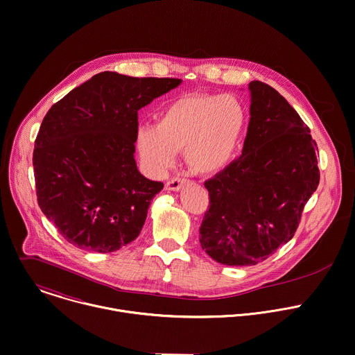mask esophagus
Instances as JSON below:
<instances>
[{"label": "esophagus", "mask_w": 355, "mask_h": 355, "mask_svg": "<svg viewBox=\"0 0 355 355\" xmlns=\"http://www.w3.org/2000/svg\"><path fill=\"white\" fill-rule=\"evenodd\" d=\"M185 182H187V180H184V178H173V180L166 182V189L167 191H175V192L181 191L182 187L185 185Z\"/></svg>", "instance_id": "obj_1"}]
</instances>
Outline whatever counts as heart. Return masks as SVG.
Listing matches in <instances>:
<instances>
[{"label": "heart", "mask_w": 355, "mask_h": 355, "mask_svg": "<svg viewBox=\"0 0 355 355\" xmlns=\"http://www.w3.org/2000/svg\"><path fill=\"white\" fill-rule=\"evenodd\" d=\"M244 127L245 111L235 97L191 94L167 105L155 127H142L137 148L155 175L167 171L181 150L193 173L209 175L231 162Z\"/></svg>", "instance_id": "b5f03b06"}]
</instances>
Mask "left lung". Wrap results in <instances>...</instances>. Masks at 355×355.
I'll return each mask as SVG.
<instances>
[{
	"label": "left lung",
	"instance_id": "1",
	"mask_svg": "<svg viewBox=\"0 0 355 355\" xmlns=\"http://www.w3.org/2000/svg\"><path fill=\"white\" fill-rule=\"evenodd\" d=\"M243 155L205 182L210 205L202 250L227 266H254L288 243L319 184L318 146L298 112L272 86L252 80Z\"/></svg>",
	"mask_w": 355,
	"mask_h": 355
}]
</instances>
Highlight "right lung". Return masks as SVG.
I'll use <instances>...</instances> for the list:
<instances>
[{
	"mask_svg": "<svg viewBox=\"0 0 355 355\" xmlns=\"http://www.w3.org/2000/svg\"><path fill=\"white\" fill-rule=\"evenodd\" d=\"M181 82L105 71L49 110L33 150L37 202L69 244L107 254L138 237L163 189L137 167L138 111Z\"/></svg>",
	"mask_w": 355,
	"mask_h": 355,
	"instance_id": "1",
	"label": "right lung"
}]
</instances>
